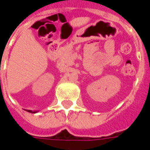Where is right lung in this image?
Returning <instances> with one entry per match:
<instances>
[{"label": "right lung", "mask_w": 150, "mask_h": 150, "mask_svg": "<svg viewBox=\"0 0 150 150\" xmlns=\"http://www.w3.org/2000/svg\"><path fill=\"white\" fill-rule=\"evenodd\" d=\"M29 112H32V111H29ZM36 112H34V113H35Z\"/></svg>", "instance_id": "1"}]
</instances>
